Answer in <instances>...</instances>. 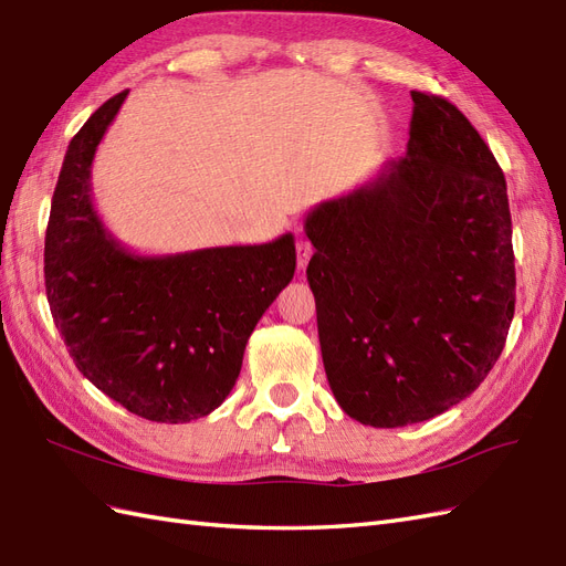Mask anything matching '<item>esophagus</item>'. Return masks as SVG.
I'll return each mask as SVG.
<instances>
[{
	"instance_id": "1",
	"label": "esophagus",
	"mask_w": 566,
	"mask_h": 566,
	"mask_svg": "<svg viewBox=\"0 0 566 566\" xmlns=\"http://www.w3.org/2000/svg\"><path fill=\"white\" fill-rule=\"evenodd\" d=\"M311 255H313L311 241L298 237V239H296V261H298V270H305V265H308V261H311Z\"/></svg>"
}]
</instances>
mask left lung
I'll return each mask as SVG.
<instances>
[{
  "instance_id": "8db88e82",
  "label": "left lung",
  "mask_w": 566,
  "mask_h": 566,
  "mask_svg": "<svg viewBox=\"0 0 566 566\" xmlns=\"http://www.w3.org/2000/svg\"><path fill=\"white\" fill-rule=\"evenodd\" d=\"M412 102L408 154L305 218L327 381L348 417L379 429L470 396L514 317L505 175L458 106Z\"/></svg>"
}]
</instances>
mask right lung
<instances>
[{"label":"right lung","instance_id":"right-lung-1","mask_svg":"<svg viewBox=\"0 0 566 566\" xmlns=\"http://www.w3.org/2000/svg\"><path fill=\"white\" fill-rule=\"evenodd\" d=\"M111 96L71 139L44 237V286L75 367L125 410L185 424L220 408L258 319L296 270L270 244L137 255L92 206V160L123 106Z\"/></svg>","mask_w":566,"mask_h":566}]
</instances>
